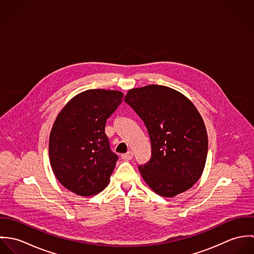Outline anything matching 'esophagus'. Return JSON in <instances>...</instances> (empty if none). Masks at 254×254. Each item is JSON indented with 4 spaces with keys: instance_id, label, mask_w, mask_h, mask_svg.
Returning a JSON list of instances; mask_svg holds the SVG:
<instances>
[{
    "instance_id": "1",
    "label": "esophagus",
    "mask_w": 254,
    "mask_h": 254,
    "mask_svg": "<svg viewBox=\"0 0 254 254\" xmlns=\"http://www.w3.org/2000/svg\"><path fill=\"white\" fill-rule=\"evenodd\" d=\"M121 158L124 160H131L133 158V152L131 150H129L127 153H123L121 155Z\"/></svg>"
}]
</instances>
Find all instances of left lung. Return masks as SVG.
<instances>
[{"mask_svg":"<svg viewBox=\"0 0 254 254\" xmlns=\"http://www.w3.org/2000/svg\"><path fill=\"white\" fill-rule=\"evenodd\" d=\"M125 102L144 121L151 157L140 173L157 194L173 197L199 180L208 150L207 132L194 105L180 92L161 85L128 91Z\"/></svg>","mask_w":254,"mask_h":254,"instance_id":"obj_1","label":"left lung"}]
</instances>
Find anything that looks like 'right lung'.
<instances>
[{
    "label": "right lung",
    "instance_id": "right-lung-1",
    "mask_svg": "<svg viewBox=\"0 0 254 254\" xmlns=\"http://www.w3.org/2000/svg\"><path fill=\"white\" fill-rule=\"evenodd\" d=\"M115 90L84 91L57 116L49 140L52 169L60 183L81 196H92L109 185L117 161L105 133L107 119L123 101Z\"/></svg>",
    "mask_w": 254,
    "mask_h": 254
}]
</instances>
